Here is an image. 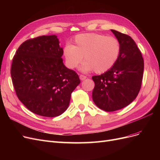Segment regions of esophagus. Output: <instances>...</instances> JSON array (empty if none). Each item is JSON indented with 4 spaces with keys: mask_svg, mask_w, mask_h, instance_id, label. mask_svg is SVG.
<instances>
[{
    "mask_svg": "<svg viewBox=\"0 0 160 160\" xmlns=\"http://www.w3.org/2000/svg\"><path fill=\"white\" fill-rule=\"evenodd\" d=\"M86 78H87V77L85 76V75H79V79H80L81 81L85 80Z\"/></svg>",
    "mask_w": 160,
    "mask_h": 160,
    "instance_id": "1",
    "label": "esophagus"
}]
</instances>
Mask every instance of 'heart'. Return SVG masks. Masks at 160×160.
<instances>
[{
    "instance_id": "heart-1",
    "label": "heart",
    "mask_w": 160,
    "mask_h": 160,
    "mask_svg": "<svg viewBox=\"0 0 160 160\" xmlns=\"http://www.w3.org/2000/svg\"><path fill=\"white\" fill-rule=\"evenodd\" d=\"M121 51L120 42L115 37L97 33H85L77 35L72 45L67 44L63 49V55L67 67L73 69L81 63L84 56L81 71H95L103 73L110 70L118 62Z\"/></svg>"
}]
</instances>
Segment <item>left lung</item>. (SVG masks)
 Here are the masks:
<instances>
[{
  "instance_id": "8db88e82",
  "label": "left lung",
  "mask_w": 160,
  "mask_h": 160,
  "mask_svg": "<svg viewBox=\"0 0 160 160\" xmlns=\"http://www.w3.org/2000/svg\"><path fill=\"white\" fill-rule=\"evenodd\" d=\"M120 42L122 51L116 64L100 75L92 77L93 102L105 111H114L129 105L141 89L144 69L141 51L133 38L111 30Z\"/></svg>"
}]
</instances>
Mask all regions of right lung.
I'll return each mask as SVG.
<instances>
[{
    "label": "right lung",
    "instance_id": "right-lung-1",
    "mask_svg": "<svg viewBox=\"0 0 160 160\" xmlns=\"http://www.w3.org/2000/svg\"><path fill=\"white\" fill-rule=\"evenodd\" d=\"M56 35L40 36L20 45L11 74L18 99L31 112L53 118L69 107L71 93L80 83L75 71L67 69Z\"/></svg>",
    "mask_w": 160,
    "mask_h": 160
}]
</instances>
